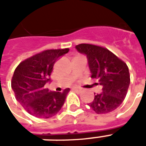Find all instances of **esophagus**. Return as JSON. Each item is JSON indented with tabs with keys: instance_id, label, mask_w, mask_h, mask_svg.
Masks as SVG:
<instances>
[{
	"instance_id": "esophagus-1",
	"label": "esophagus",
	"mask_w": 146,
	"mask_h": 146,
	"mask_svg": "<svg viewBox=\"0 0 146 146\" xmlns=\"http://www.w3.org/2000/svg\"><path fill=\"white\" fill-rule=\"evenodd\" d=\"M73 91H75V92H77V93H80V92H82V91H81L80 89H77V88H73Z\"/></svg>"
}]
</instances>
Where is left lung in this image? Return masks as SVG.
<instances>
[{
	"mask_svg": "<svg viewBox=\"0 0 146 146\" xmlns=\"http://www.w3.org/2000/svg\"><path fill=\"white\" fill-rule=\"evenodd\" d=\"M76 49L85 54L92 78L101 85L102 92L95 95L89 106L98 114L112 112L121 105L130 85L127 64L108 49L90 44H80Z\"/></svg>",
	"mask_w": 146,
	"mask_h": 146,
	"instance_id": "8db88e82",
	"label": "left lung"
}]
</instances>
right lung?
Segmentation results:
<instances>
[{"label": "right lung", "mask_w": 146, "mask_h": 146, "mask_svg": "<svg viewBox=\"0 0 146 146\" xmlns=\"http://www.w3.org/2000/svg\"><path fill=\"white\" fill-rule=\"evenodd\" d=\"M69 48L46 50L23 61L16 67L11 79L15 98L32 116L50 118L64 105L70 88L62 92L46 88L55 62L69 52Z\"/></svg>", "instance_id": "add662e5"}]
</instances>
